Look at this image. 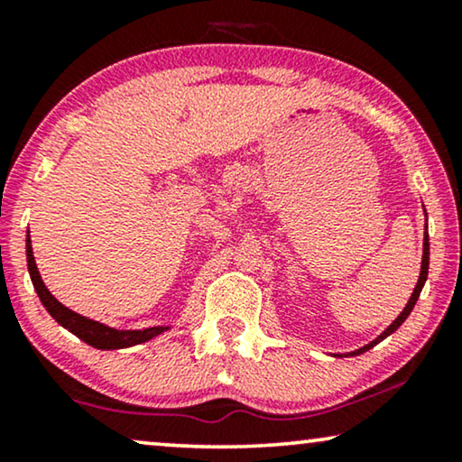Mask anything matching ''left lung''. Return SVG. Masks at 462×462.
I'll use <instances>...</instances> for the list:
<instances>
[{"instance_id": "8db88e82", "label": "left lung", "mask_w": 462, "mask_h": 462, "mask_svg": "<svg viewBox=\"0 0 462 462\" xmlns=\"http://www.w3.org/2000/svg\"><path fill=\"white\" fill-rule=\"evenodd\" d=\"M425 217H427V212H425ZM427 273H429V236H427V225H425V242H422V261H420V275H419V282H416V286H414V292H412V296H410V300H408V305L403 307V311L397 315V318L393 319V324H391L387 330H384L381 337H376L374 340H372V343H368V345H364V346H359L357 351H351V353H345L346 357H353V356H362V353H365L368 349H372V346L374 345H378L381 343V340H384L389 337V334H393L397 328H400L403 321H406V318L410 313H412V309H414V305H416V300H419V296H420V290H422V286H425V282H427ZM345 356H337V357H345Z\"/></svg>"}]
</instances>
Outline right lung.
<instances>
[{"label": "right lung", "mask_w": 462, "mask_h": 462, "mask_svg": "<svg viewBox=\"0 0 462 462\" xmlns=\"http://www.w3.org/2000/svg\"><path fill=\"white\" fill-rule=\"evenodd\" d=\"M27 269H29L31 282H33L35 292L40 296L42 305L46 307V311L52 315L62 328H67L69 332L84 340V343L94 346V349H103V351L128 349V346L147 343V340L160 337L162 332H166L170 328V326H153V328H144V330H117V328L100 324V321L88 319L84 315L71 311V309L56 300L52 292L46 288V283H43L35 264L33 248H31L29 231H27Z\"/></svg>", "instance_id": "add662e5"}]
</instances>
